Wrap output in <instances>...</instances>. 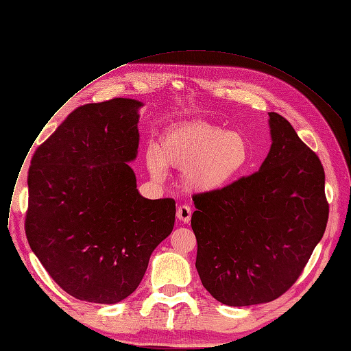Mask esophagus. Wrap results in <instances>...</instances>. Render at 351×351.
Masks as SVG:
<instances>
[{"label": "esophagus", "mask_w": 351, "mask_h": 351, "mask_svg": "<svg viewBox=\"0 0 351 351\" xmlns=\"http://www.w3.org/2000/svg\"><path fill=\"white\" fill-rule=\"evenodd\" d=\"M177 218L184 222V223H189L191 219V208L189 205H180L177 208Z\"/></svg>", "instance_id": "1"}]
</instances>
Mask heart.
Here are the masks:
<instances>
[{
    "instance_id": "b5f03b06",
    "label": "heart",
    "mask_w": 351,
    "mask_h": 351,
    "mask_svg": "<svg viewBox=\"0 0 351 351\" xmlns=\"http://www.w3.org/2000/svg\"><path fill=\"white\" fill-rule=\"evenodd\" d=\"M147 169L161 178L166 167L182 171L185 187L197 193H215L239 180L252 161V144L242 132H226L208 121H187L170 128L152 144Z\"/></svg>"
}]
</instances>
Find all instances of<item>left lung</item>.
I'll return each mask as SVG.
<instances>
[{
  "mask_svg": "<svg viewBox=\"0 0 351 351\" xmlns=\"http://www.w3.org/2000/svg\"><path fill=\"white\" fill-rule=\"evenodd\" d=\"M259 171L193 195L191 226L202 286L228 306L272 302L298 280L328 218L319 157L280 114Z\"/></svg>",
  "mask_w": 351,
  "mask_h": 351,
  "instance_id": "obj_1",
  "label": "left lung"
}]
</instances>
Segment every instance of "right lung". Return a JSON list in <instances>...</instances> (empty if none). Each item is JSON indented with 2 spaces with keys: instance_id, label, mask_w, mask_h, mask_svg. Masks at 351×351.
<instances>
[{
  "instance_id": "add662e5",
  "label": "right lung",
  "mask_w": 351,
  "mask_h": 351,
  "mask_svg": "<svg viewBox=\"0 0 351 351\" xmlns=\"http://www.w3.org/2000/svg\"><path fill=\"white\" fill-rule=\"evenodd\" d=\"M116 97L73 110L34 153L25 234L49 276L71 296L117 303L132 295L174 226L173 198L140 195L138 109Z\"/></svg>"
}]
</instances>
